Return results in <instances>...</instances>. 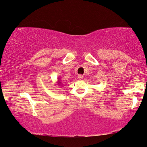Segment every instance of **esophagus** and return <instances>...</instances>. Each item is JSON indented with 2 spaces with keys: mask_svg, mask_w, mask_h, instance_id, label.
Segmentation results:
<instances>
[{
  "mask_svg": "<svg viewBox=\"0 0 147 147\" xmlns=\"http://www.w3.org/2000/svg\"><path fill=\"white\" fill-rule=\"evenodd\" d=\"M78 78L79 79V80H82V79L83 78V76L82 75V74H79V75H78Z\"/></svg>",
  "mask_w": 147,
  "mask_h": 147,
  "instance_id": "esophagus-1",
  "label": "esophagus"
}]
</instances>
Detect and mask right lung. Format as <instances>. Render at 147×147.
I'll use <instances>...</instances> for the list:
<instances>
[{
	"label": "right lung",
	"mask_w": 147,
	"mask_h": 147,
	"mask_svg": "<svg viewBox=\"0 0 147 147\" xmlns=\"http://www.w3.org/2000/svg\"><path fill=\"white\" fill-rule=\"evenodd\" d=\"M59 78H58V80H57V84L59 85V86H61V82H60V81H59Z\"/></svg>",
	"instance_id": "add662e5"
}]
</instances>
